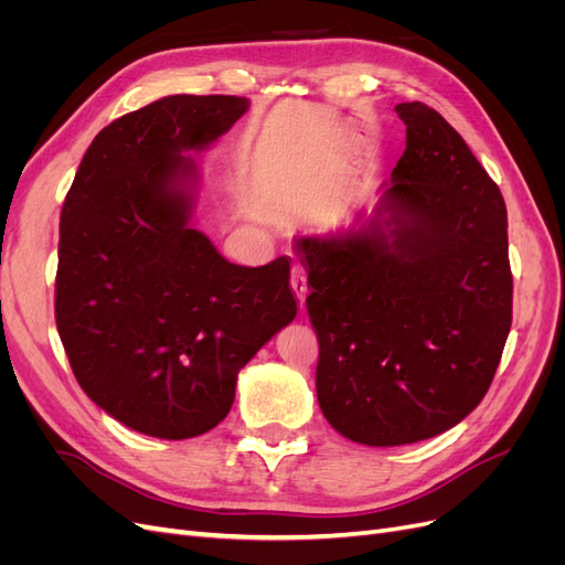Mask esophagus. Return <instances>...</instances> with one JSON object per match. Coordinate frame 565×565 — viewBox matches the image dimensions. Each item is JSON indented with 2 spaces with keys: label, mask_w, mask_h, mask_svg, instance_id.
Listing matches in <instances>:
<instances>
[{
  "label": "esophagus",
  "mask_w": 565,
  "mask_h": 565,
  "mask_svg": "<svg viewBox=\"0 0 565 565\" xmlns=\"http://www.w3.org/2000/svg\"><path fill=\"white\" fill-rule=\"evenodd\" d=\"M292 289H295V295H297V299H299V306L303 309V301H306V292H309V285H306V270L299 266V264H295L292 266Z\"/></svg>",
  "instance_id": "34e87169"
}]
</instances>
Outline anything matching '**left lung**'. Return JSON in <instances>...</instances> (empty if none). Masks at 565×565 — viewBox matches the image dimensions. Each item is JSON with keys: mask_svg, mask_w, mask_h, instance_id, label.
I'll return each instance as SVG.
<instances>
[{"mask_svg": "<svg viewBox=\"0 0 565 565\" xmlns=\"http://www.w3.org/2000/svg\"><path fill=\"white\" fill-rule=\"evenodd\" d=\"M405 152L361 228L299 237L324 419L355 443L405 446L483 401L511 328L507 207L434 108L398 104Z\"/></svg>", "mask_w": 565, "mask_h": 565, "instance_id": "8db88e82", "label": "left lung"}]
</instances>
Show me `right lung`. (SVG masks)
<instances>
[{
  "mask_svg": "<svg viewBox=\"0 0 565 565\" xmlns=\"http://www.w3.org/2000/svg\"><path fill=\"white\" fill-rule=\"evenodd\" d=\"M243 96H167L100 129L61 212L56 328L84 393L156 438L228 415L254 353L297 316L289 256L226 262L191 226L202 150L245 115Z\"/></svg>",
  "mask_w": 565,
  "mask_h": 565,
  "instance_id": "right-lung-1",
  "label": "right lung"
}]
</instances>
